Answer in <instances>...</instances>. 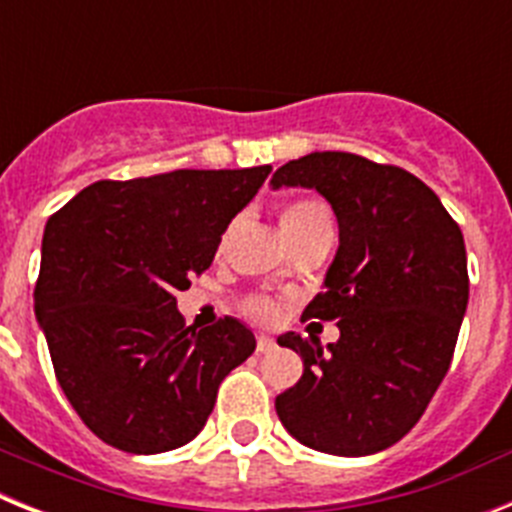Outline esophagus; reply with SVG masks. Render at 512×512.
<instances>
[{"instance_id": "obj_1", "label": "esophagus", "mask_w": 512, "mask_h": 512, "mask_svg": "<svg viewBox=\"0 0 512 512\" xmlns=\"http://www.w3.org/2000/svg\"><path fill=\"white\" fill-rule=\"evenodd\" d=\"M274 348H277V343L271 341L269 336H259V338H256V351H259V354H271Z\"/></svg>"}]
</instances>
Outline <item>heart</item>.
I'll return each mask as SVG.
<instances>
[{"mask_svg":"<svg viewBox=\"0 0 512 512\" xmlns=\"http://www.w3.org/2000/svg\"><path fill=\"white\" fill-rule=\"evenodd\" d=\"M282 233L289 241V246H297L305 238H312L318 233H333V215H330L328 202L320 197H297L287 202L279 212ZM243 312L256 323H274L279 315V305L269 297H248L243 302Z\"/></svg>","mask_w":512,"mask_h":512,"instance_id":"b5f03b06","label":"heart"}]
</instances>
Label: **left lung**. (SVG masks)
<instances>
[{"instance_id":"left-lung-1","label":"left lung","mask_w":512,"mask_h":512,"mask_svg":"<svg viewBox=\"0 0 512 512\" xmlns=\"http://www.w3.org/2000/svg\"><path fill=\"white\" fill-rule=\"evenodd\" d=\"M271 184L318 189L341 235L325 289L302 312L336 320L341 338L328 351L279 338L305 372L277 397V415L310 449L377 454L418 423L449 372L469 300L464 235L418 176L356 153H310Z\"/></svg>"}]
</instances>
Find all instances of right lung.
<instances>
[{
	"label": "right lung",
	"instance_id": "obj_1",
	"mask_svg": "<svg viewBox=\"0 0 512 512\" xmlns=\"http://www.w3.org/2000/svg\"><path fill=\"white\" fill-rule=\"evenodd\" d=\"M271 166L102 179L48 217L35 282L53 372L84 425L128 454L179 449L205 428L217 387L256 338L220 318L187 328L176 292L215 259L220 235Z\"/></svg>",
	"mask_w": 512,
	"mask_h": 512
}]
</instances>
